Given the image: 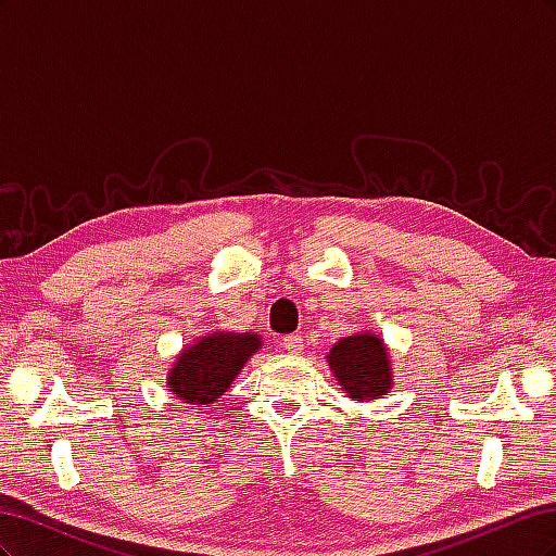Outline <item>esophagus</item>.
I'll return each instance as SVG.
<instances>
[{
  "mask_svg": "<svg viewBox=\"0 0 556 556\" xmlns=\"http://www.w3.org/2000/svg\"><path fill=\"white\" fill-rule=\"evenodd\" d=\"M280 345L288 352H301V350H304V339H301L299 333H290V336H282Z\"/></svg>",
  "mask_w": 556,
  "mask_h": 556,
  "instance_id": "1",
  "label": "esophagus"
}]
</instances>
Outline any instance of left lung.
<instances>
[{"label":"left lung","instance_id":"obj_1","mask_svg":"<svg viewBox=\"0 0 556 556\" xmlns=\"http://www.w3.org/2000/svg\"><path fill=\"white\" fill-rule=\"evenodd\" d=\"M329 368L352 401H374L392 387V366L378 333L345 336L327 355Z\"/></svg>","mask_w":556,"mask_h":556}]
</instances>
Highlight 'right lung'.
Listing matches in <instances>:
<instances>
[{"mask_svg":"<svg viewBox=\"0 0 556 556\" xmlns=\"http://www.w3.org/2000/svg\"><path fill=\"white\" fill-rule=\"evenodd\" d=\"M260 345V333L252 331H213L201 336L176 357L174 368L166 376V384L172 387L169 392L197 408H208V403H215L229 390L233 378Z\"/></svg>","mask_w":556,"mask_h":556,"instance_id":"obj_1","label":"right lung"}]
</instances>
